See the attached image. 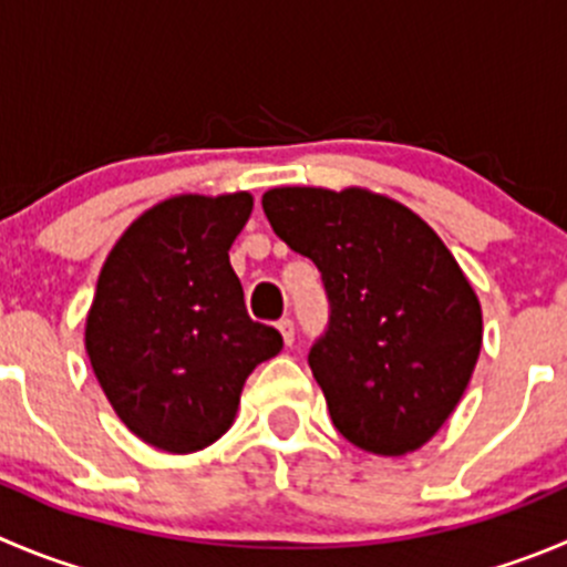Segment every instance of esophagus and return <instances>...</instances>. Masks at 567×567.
<instances>
[{"instance_id":"esophagus-1","label":"esophagus","mask_w":567,"mask_h":567,"mask_svg":"<svg viewBox=\"0 0 567 567\" xmlns=\"http://www.w3.org/2000/svg\"><path fill=\"white\" fill-rule=\"evenodd\" d=\"M278 331H280V337H284V342H287V344L295 342V322L289 320V317L278 320Z\"/></svg>"}]
</instances>
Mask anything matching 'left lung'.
<instances>
[{
	"label": "left lung",
	"instance_id": "1",
	"mask_svg": "<svg viewBox=\"0 0 567 567\" xmlns=\"http://www.w3.org/2000/svg\"><path fill=\"white\" fill-rule=\"evenodd\" d=\"M275 234L322 275L328 328L309 368L355 449L403 456L451 417L482 350V306L440 236L368 188H269Z\"/></svg>",
	"mask_w": 567,
	"mask_h": 567
}]
</instances>
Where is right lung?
Instances as JSON below:
<instances>
[{
  "mask_svg": "<svg viewBox=\"0 0 567 567\" xmlns=\"http://www.w3.org/2000/svg\"><path fill=\"white\" fill-rule=\"evenodd\" d=\"M250 212L247 192L169 197L102 264L85 350L118 420L158 451L192 454L217 442L247 375L284 348L272 326L250 320L230 267Z\"/></svg>",
  "mask_w": 567,
  "mask_h": 567,
  "instance_id": "right-lung-1",
  "label": "right lung"
}]
</instances>
